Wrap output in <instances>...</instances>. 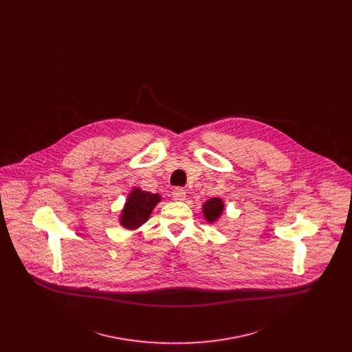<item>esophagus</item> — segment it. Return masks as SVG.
Wrapping results in <instances>:
<instances>
[{
	"label": "esophagus",
	"mask_w": 352,
	"mask_h": 352,
	"mask_svg": "<svg viewBox=\"0 0 352 352\" xmlns=\"http://www.w3.org/2000/svg\"><path fill=\"white\" fill-rule=\"evenodd\" d=\"M173 199L175 201H182L186 199V191L184 188H175L173 191Z\"/></svg>",
	"instance_id": "esophagus-1"
}]
</instances>
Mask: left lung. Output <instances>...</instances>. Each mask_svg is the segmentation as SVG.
<instances>
[{"instance_id":"8db88e82","label":"left lung","mask_w":352,"mask_h":352,"mask_svg":"<svg viewBox=\"0 0 352 352\" xmlns=\"http://www.w3.org/2000/svg\"><path fill=\"white\" fill-rule=\"evenodd\" d=\"M224 210H226L224 201L219 197L211 198V199H208V201H206L201 204L203 218L206 219V221L208 224H217L221 218Z\"/></svg>"}]
</instances>
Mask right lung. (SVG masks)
<instances>
[{
  "label": "right lung",
  "mask_w": 352,
  "mask_h": 352,
  "mask_svg": "<svg viewBox=\"0 0 352 352\" xmlns=\"http://www.w3.org/2000/svg\"><path fill=\"white\" fill-rule=\"evenodd\" d=\"M161 201V194H153L151 191H144L140 186H133L120 211V226L128 231L138 230L151 218L154 207Z\"/></svg>",
  "instance_id": "1"
}]
</instances>
